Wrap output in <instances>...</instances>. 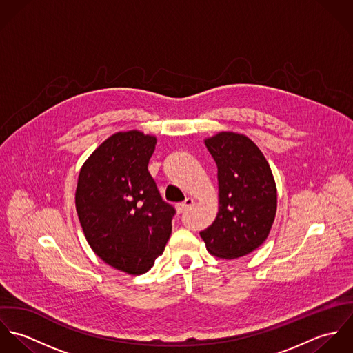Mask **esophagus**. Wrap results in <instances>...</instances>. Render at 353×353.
Here are the masks:
<instances>
[{
  "instance_id": "34e87169",
  "label": "esophagus",
  "mask_w": 353,
  "mask_h": 353,
  "mask_svg": "<svg viewBox=\"0 0 353 353\" xmlns=\"http://www.w3.org/2000/svg\"><path fill=\"white\" fill-rule=\"evenodd\" d=\"M193 203H194V200H193V199H186V200L182 202V203H178V205H176V210H178V213H182V212L188 210Z\"/></svg>"
}]
</instances>
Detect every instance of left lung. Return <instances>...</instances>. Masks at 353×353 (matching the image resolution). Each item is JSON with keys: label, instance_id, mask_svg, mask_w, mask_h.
Wrapping results in <instances>:
<instances>
[{"label": "left lung", "instance_id": "8db88e82", "mask_svg": "<svg viewBox=\"0 0 353 353\" xmlns=\"http://www.w3.org/2000/svg\"><path fill=\"white\" fill-rule=\"evenodd\" d=\"M205 145L217 165L219 212L200 235L216 256L248 255L266 241L276 217L277 189L270 165L239 133H217Z\"/></svg>", "mask_w": 353, "mask_h": 353}]
</instances>
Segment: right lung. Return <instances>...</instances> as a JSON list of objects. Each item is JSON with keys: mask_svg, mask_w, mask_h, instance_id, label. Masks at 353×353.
Here are the masks:
<instances>
[{"mask_svg": "<svg viewBox=\"0 0 353 353\" xmlns=\"http://www.w3.org/2000/svg\"><path fill=\"white\" fill-rule=\"evenodd\" d=\"M156 137L118 132L83 164L76 210L87 242L110 266L147 273L170 239L175 209L163 201L148 171Z\"/></svg>", "mask_w": 353, "mask_h": 353, "instance_id": "obj_1", "label": "right lung"}]
</instances>
